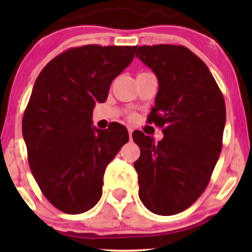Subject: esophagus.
I'll use <instances>...</instances> for the list:
<instances>
[{
  "label": "esophagus",
  "instance_id": "34e87169",
  "mask_svg": "<svg viewBox=\"0 0 252 252\" xmlns=\"http://www.w3.org/2000/svg\"><path fill=\"white\" fill-rule=\"evenodd\" d=\"M128 131H129V137L131 138V135H132V131H134V129H132V128H128Z\"/></svg>",
  "mask_w": 252,
  "mask_h": 252
}]
</instances>
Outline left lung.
I'll return each instance as SVG.
<instances>
[{"instance_id": "8db88e82", "label": "left lung", "mask_w": 252, "mask_h": 252, "mask_svg": "<svg viewBox=\"0 0 252 252\" xmlns=\"http://www.w3.org/2000/svg\"><path fill=\"white\" fill-rule=\"evenodd\" d=\"M136 57L158 77L148 122L163 132L158 143L142 131L132 134L141 149L134 163L138 196L150 212L173 216L194 204L209 185L222 147L224 97L209 67L185 46H140Z\"/></svg>"}]
</instances>
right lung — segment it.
Masks as SVG:
<instances>
[{
    "label": "right lung",
    "instance_id": "right-lung-1",
    "mask_svg": "<svg viewBox=\"0 0 252 252\" xmlns=\"http://www.w3.org/2000/svg\"><path fill=\"white\" fill-rule=\"evenodd\" d=\"M137 46L86 45L63 52L36 78L22 118L32 174L58 210L79 215L102 196L106 166L129 141L120 123L92 126L96 103L130 65Z\"/></svg>",
    "mask_w": 252,
    "mask_h": 252
}]
</instances>
